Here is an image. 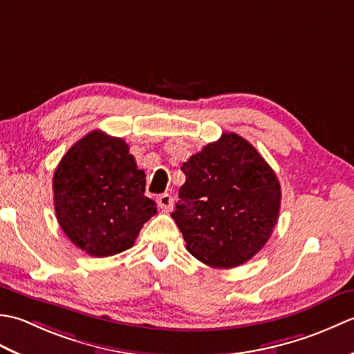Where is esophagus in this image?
<instances>
[{
  "label": "esophagus",
  "instance_id": "1",
  "mask_svg": "<svg viewBox=\"0 0 354 354\" xmlns=\"http://www.w3.org/2000/svg\"><path fill=\"white\" fill-rule=\"evenodd\" d=\"M156 202H158V207L164 209V212H170L171 205H173V198L170 196L169 193H162V194H160V196H158Z\"/></svg>",
  "mask_w": 354,
  "mask_h": 354
}]
</instances>
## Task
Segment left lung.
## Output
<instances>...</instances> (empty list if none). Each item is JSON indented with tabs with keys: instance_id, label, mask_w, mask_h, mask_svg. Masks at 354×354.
I'll return each mask as SVG.
<instances>
[{
	"instance_id": "8db88e82",
	"label": "left lung",
	"mask_w": 354,
	"mask_h": 354,
	"mask_svg": "<svg viewBox=\"0 0 354 354\" xmlns=\"http://www.w3.org/2000/svg\"><path fill=\"white\" fill-rule=\"evenodd\" d=\"M185 183L171 217L187 250L213 268L251 260L272 234L281 204L275 171L237 133H222L183 164Z\"/></svg>"
}]
</instances>
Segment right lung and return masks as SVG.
Wrapping results in <instances>:
<instances>
[{"label": "right lung", "instance_id": "add662e5", "mask_svg": "<svg viewBox=\"0 0 354 354\" xmlns=\"http://www.w3.org/2000/svg\"><path fill=\"white\" fill-rule=\"evenodd\" d=\"M57 222L93 257H109L135 243L156 205L145 196L146 175L124 140L93 131L59 162L53 176Z\"/></svg>", "mask_w": 354, "mask_h": 354}]
</instances>
